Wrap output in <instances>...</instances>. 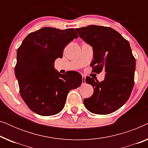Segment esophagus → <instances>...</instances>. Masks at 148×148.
<instances>
[{
  "label": "esophagus",
  "instance_id": "34e87169",
  "mask_svg": "<svg viewBox=\"0 0 148 148\" xmlns=\"http://www.w3.org/2000/svg\"><path fill=\"white\" fill-rule=\"evenodd\" d=\"M86 84V76L82 75V84Z\"/></svg>",
  "mask_w": 148,
  "mask_h": 148
}]
</instances>
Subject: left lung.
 <instances>
[{"mask_svg":"<svg viewBox=\"0 0 148 148\" xmlns=\"http://www.w3.org/2000/svg\"><path fill=\"white\" fill-rule=\"evenodd\" d=\"M75 31L93 48V71L106 72L100 82L86 77L87 84L94 88V94L84 100L85 107L97 114L114 112L128 100L134 85L135 59L130 44L110 27L91 25Z\"/></svg>","mask_w":148,"mask_h":148,"instance_id":"8db88e82","label":"left lung"}]
</instances>
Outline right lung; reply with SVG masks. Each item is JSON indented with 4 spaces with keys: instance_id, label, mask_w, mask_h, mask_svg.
<instances>
[{
    "instance_id": "1",
    "label": "right lung",
    "mask_w": 148,
    "mask_h": 148,
    "mask_svg": "<svg viewBox=\"0 0 148 148\" xmlns=\"http://www.w3.org/2000/svg\"><path fill=\"white\" fill-rule=\"evenodd\" d=\"M77 38L73 28L43 27L28 34L17 49L15 77L21 98L34 112L42 116L58 114L69 92L82 84L78 72L62 75L54 66L65 46Z\"/></svg>"
}]
</instances>
